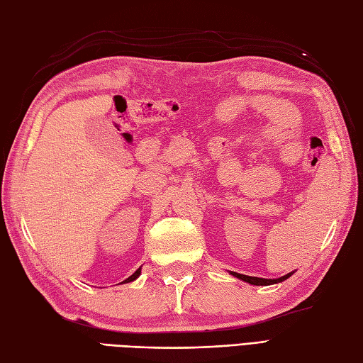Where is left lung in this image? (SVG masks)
<instances>
[{
    "mask_svg": "<svg viewBox=\"0 0 363 363\" xmlns=\"http://www.w3.org/2000/svg\"><path fill=\"white\" fill-rule=\"evenodd\" d=\"M233 277H237L242 281H246L249 284H253V286H270V284H277V282H281L284 279H287L289 277H291V273H287V275H284L278 279H264V278H257V277H247V275H241V273H235V272H230Z\"/></svg>",
    "mask_w": 363,
    "mask_h": 363,
    "instance_id": "8db88e82",
    "label": "left lung"
}]
</instances>
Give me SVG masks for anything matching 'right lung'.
Listing matches in <instances>:
<instances>
[{
    "label": "right lung",
    "instance_id": "obj_1",
    "mask_svg": "<svg viewBox=\"0 0 363 363\" xmlns=\"http://www.w3.org/2000/svg\"><path fill=\"white\" fill-rule=\"evenodd\" d=\"M140 275V269H137L134 273H133V275L128 278V279H125L123 282H130V281H134L137 277H139Z\"/></svg>",
    "mask_w": 363,
    "mask_h": 363
}]
</instances>
